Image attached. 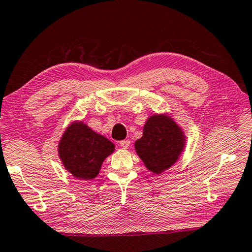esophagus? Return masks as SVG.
Returning a JSON list of instances; mask_svg holds the SVG:
<instances>
[{
    "instance_id": "34e87169",
    "label": "esophagus",
    "mask_w": 252,
    "mask_h": 252,
    "mask_svg": "<svg viewBox=\"0 0 252 252\" xmlns=\"http://www.w3.org/2000/svg\"><path fill=\"white\" fill-rule=\"evenodd\" d=\"M129 144H130V142H129V140H127V139L122 140V142L119 143V145H121V147H123V148H128L129 147Z\"/></svg>"
}]
</instances>
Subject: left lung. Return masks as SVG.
Returning <instances> with one entry per match:
<instances>
[{
  "label": "left lung",
  "instance_id": "1",
  "mask_svg": "<svg viewBox=\"0 0 252 252\" xmlns=\"http://www.w3.org/2000/svg\"><path fill=\"white\" fill-rule=\"evenodd\" d=\"M185 143L184 131L174 119L154 115L145 124L143 137L136 140L135 149L149 170L161 174L178 160Z\"/></svg>",
  "mask_w": 252,
  "mask_h": 252
}]
</instances>
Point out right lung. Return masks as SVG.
Segmentation results:
<instances>
[{"instance_id":"1","label":"right lung","mask_w":252,"mask_h":252,"mask_svg":"<svg viewBox=\"0 0 252 252\" xmlns=\"http://www.w3.org/2000/svg\"><path fill=\"white\" fill-rule=\"evenodd\" d=\"M115 145L103 135L92 130L83 122H75L66 128L59 144V156L74 177L94 179L106 157L114 152Z\"/></svg>"}]
</instances>
